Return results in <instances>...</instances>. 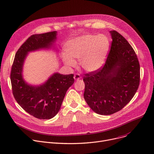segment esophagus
<instances>
[{"label":"esophagus","instance_id":"1","mask_svg":"<svg viewBox=\"0 0 154 154\" xmlns=\"http://www.w3.org/2000/svg\"><path fill=\"white\" fill-rule=\"evenodd\" d=\"M80 78L81 77H80V75L79 74H75L74 75V79L75 80H79Z\"/></svg>","mask_w":154,"mask_h":154}]
</instances>
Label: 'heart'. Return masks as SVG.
Listing matches in <instances>:
<instances>
[{
	"label": "heart",
	"instance_id": "heart-1",
	"mask_svg": "<svg viewBox=\"0 0 154 154\" xmlns=\"http://www.w3.org/2000/svg\"><path fill=\"white\" fill-rule=\"evenodd\" d=\"M110 43L103 34H83L69 40L62 54L64 63L69 67H75L79 59L80 67L88 72L98 71L104 65L109 51Z\"/></svg>",
	"mask_w": 154,
	"mask_h": 154
}]
</instances>
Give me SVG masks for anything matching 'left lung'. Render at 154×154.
<instances>
[{"label":"left lung","mask_w":154,"mask_h":154,"mask_svg":"<svg viewBox=\"0 0 154 154\" xmlns=\"http://www.w3.org/2000/svg\"><path fill=\"white\" fill-rule=\"evenodd\" d=\"M112 39L103 67L86 74L84 99L100 115H111L120 110L133 97L140 80V67L133 48L121 34L110 31Z\"/></svg>","instance_id":"left-lung-1"}]
</instances>
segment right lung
Masks as SVG:
<instances>
[{
	"mask_svg": "<svg viewBox=\"0 0 154 154\" xmlns=\"http://www.w3.org/2000/svg\"><path fill=\"white\" fill-rule=\"evenodd\" d=\"M57 38V31L31 35L16 53L11 67L14 97L26 112L39 119H50L58 114L67 90L74 82V75L54 72L42 84L33 85L23 78V65L29 52L51 49Z\"/></svg>",
	"mask_w": 154,
	"mask_h": 154,
	"instance_id": "1",
	"label": "right lung"
}]
</instances>
